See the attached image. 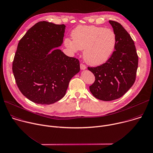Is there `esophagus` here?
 <instances>
[{
	"mask_svg": "<svg viewBox=\"0 0 153 153\" xmlns=\"http://www.w3.org/2000/svg\"><path fill=\"white\" fill-rule=\"evenodd\" d=\"M80 69H81V70H85V69H86V66H85L84 64H82V63L80 64Z\"/></svg>",
	"mask_w": 153,
	"mask_h": 153,
	"instance_id": "esophagus-1",
	"label": "esophagus"
}]
</instances>
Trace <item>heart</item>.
<instances>
[{
    "label": "heart",
    "mask_w": 153,
    "mask_h": 153,
    "mask_svg": "<svg viewBox=\"0 0 153 153\" xmlns=\"http://www.w3.org/2000/svg\"><path fill=\"white\" fill-rule=\"evenodd\" d=\"M71 36L72 39L64 40L65 45L73 52L84 50L85 61L93 66L108 61L117 43L116 33L112 29L95 26H78L72 31Z\"/></svg>",
    "instance_id": "heart-1"
}]
</instances>
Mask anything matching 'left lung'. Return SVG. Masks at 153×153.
I'll list each match as a JSON object with an SVG mask.
<instances>
[{
    "instance_id": "left-lung-1",
    "label": "left lung",
    "mask_w": 153,
    "mask_h": 153,
    "mask_svg": "<svg viewBox=\"0 0 153 153\" xmlns=\"http://www.w3.org/2000/svg\"><path fill=\"white\" fill-rule=\"evenodd\" d=\"M109 22L117 38L115 51L105 64L88 67L95 78L89 86L91 92L97 99L106 101L118 99L128 91L135 82L138 66L137 54L130 35L120 23Z\"/></svg>"
}]
</instances>
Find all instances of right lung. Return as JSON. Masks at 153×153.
<instances>
[{
	"instance_id": "obj_1",
	"label": "right lung",
	"mask_w": 153,
	"mask_h": 153,
	"mask_svg": "<svg viewBox=\"0 0 153 153\" xmlns=\"http://www.w3.org/2000/svg\"><path fill=\"white\" fill-rule=\"evenodd\" d=\"M65 26L39 22L20 40L13 72L20 92L32 102L53 104L65 95L71 78L80 71L79 61L60 49Z\"/></svg>"
}]
</instances>
